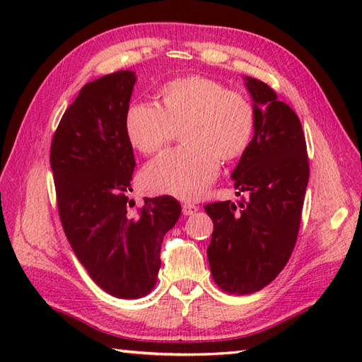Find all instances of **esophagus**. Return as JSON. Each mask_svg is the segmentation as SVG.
Listing matches in <instances>:
<instances>
[{
    "instance_id": "34e87169",
    "label": "esophagus",
    "mask_w": 362,
    "mask_h": 362,
    "mask_svg": "<svg viewBox=\"0 0 362 362\" xmlns=\"http://www.w3.org/2000/svg\"><path fill=\"white\" fill-rule=\"evenodd\" d=\"M199 210V206L191 204V202H185L182 205V213L185 214V216H193V214H196V211Z\"/></svg>"
}]
</instances>
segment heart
Listing matches in <instances>:
<instances>
[{
  "label": "heart",
  "instance_id": "heart-1",
  "mask_svg": "<svg viewBox=\"0 0 362 362\" xmlns=\"http://www.w3.org/2000/svg\"><path fill=\"white\" fill-rule=\"evenodd\" d=\"M160 105L129 107L124 126L135 149L152 156L182 129L185 146L165 152L144 168L146 191L182 201L201 197L219 174L221 161L241 158L255 132V109L240 91L201 74L168 81L158 90Z\"/></svg>",
  "mask_w": 362,
  "mask_h": 362
}]
</instances>
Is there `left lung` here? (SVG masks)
Here are the masks:
<instances>
[{"instance_id": "1", "label": "left lung", "mask_w": 362, "mask_h": 362, "mask_svg": "<svg viewBox=\"0 0 362 362\" xmlns=\"http://www.w3.org/2000/svg\"><path fill=\"white\" fill-rule=\"evenodd\" d=\"M255 109V134L235 168L238 205H205L213 221L206 257L214 283L228 294L263 289L286 266L297 241L310 179L306 141L296 112L275 91L245 78Z\"/></svg>"}]
</instances>
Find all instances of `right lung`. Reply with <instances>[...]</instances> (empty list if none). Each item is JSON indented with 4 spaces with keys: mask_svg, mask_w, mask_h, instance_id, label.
Segmentation results:
<instances>
[{
    "mask_svg": "<svg viewBox=\"0 0 362 362\" xmlns=\"http://www.w3.org/2000/svg\"><path fill=\"white\" fill-rule=\"evenodd\" d=\"M136 78L122 70L79 91L51 143V169L60 222L76 257L99 288L118 298L153 289L163 236L182 206L171 196L144 199L132 211L135 157L126 113Z\"/></svg>",
    "mask_w": 362,
    "mask_h": 362,
    "instance_id": "1",
    "label": "right lung"
}]
</instances>
